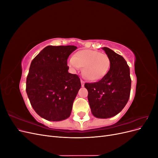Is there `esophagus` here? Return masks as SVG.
Returning <instances> with one entry per match:
<instances>
[{"mask_svg": "<svg viewBox=\"0 0 158 158\" xmlns=\"http://www.w3.org/2000/svg\"><path fill=\"white\" fill-rule=\"evenodd\" d=\"M81 84H82V86L84 87V80H81Z\"/></svg>", "mask_w": 158, "mask_h": 158, "instance_id": "34e87169", "label": "esophagus"}]
</instances>
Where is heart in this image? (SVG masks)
<instances>
[{
	"mask_svg": "<svg viewBox=\"0 0 158 158\" xmlns=\"http://www.w3.org/2000/svg\"><path fill=\"white\" fill-rule=\"evenodd\" d=\"M69 65L74 70L83 67L82 75L90 81L102 79L110 67V60L106 53L94 50L80 51L69 60Z\"/></svg>",
	"mask_w": 158,
	"mask_h": 158,
	"instance_id": "obj_1",
	"label": "heart"
}]
</instances>
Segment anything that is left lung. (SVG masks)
Listing matches in <instances>:
<instances>
[{
    "label": "left lung",
    "mask_w": 158,
    "mask_h": 158,
    "mask_svg": "<svg viewBox=\"0 0 158 158\" xmlns=\"http://www.w3.org/2000/svg\"><path fill=\"white\" fill-rule=\"evenodd\" d=\"M103 51L110 60V69L97 82L85 83L88 99L94 116L112 117L120 113L127 103L131 94L130 69L123 57L107 47Z\"/></svg>",
    "instance_id": "1"
}]
</instances>
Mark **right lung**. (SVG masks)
Returning <instances> with one entry per match:
<instances>
[{
    "label": "right lung",
    "instance_id": "right-lung-1",
    "mask_svg": "<svg viewBox=\"0 0 158 158\" xmlns=\"http://www.w3.org/2000/svg\"><path fill=\"white\" fill-rule=\"evenodd\" d=\"M77 47L49 45L31 63L26 93L35 111L46 120L59 121L70 117L80 79L68 72L67 59Z\"/></svg>",
    "mask_w": 158,
    "mask_h": 158
}]
</instances>
